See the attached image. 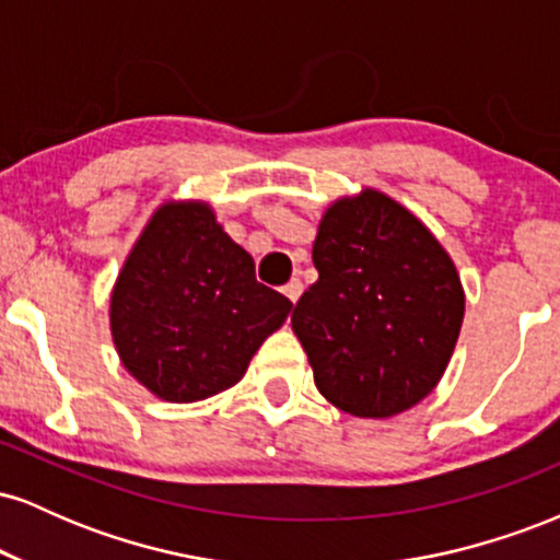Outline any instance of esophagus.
<instances>
[{
	"label": "esophagus",
	"mask_w": 560,
	"mask_h": 560,
	"mask_svg": "<svg viewBox=\"0 0 560 560\" xmlns=\"http://www.w3.org/2000/svg\"><path fill=\"white\" fill-rule=\"evenodd\" d=\"M281 292H284L292 302H298L300 294H302V281L300 279H292V281H289V284H284V289H281Z\"/></svg>",
	"instance_id": "obj_1"
}]
</instances>
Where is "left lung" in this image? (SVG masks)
<instances>
[{"label":"left lung","instance_id":"8db88e82","mask_svg":"<svg viewBox=\"0 0 560 560\" xmlns=\"http://www.w3.org/2000/svg\"><path fill=\"white\" fill-rule=\"evenodd\" d=\"M313 262L318 281L292 329L320 395L361 419L413 408L445 374L464 324L450 255L402 205L365 189L326 210Z\"/></svg>","mask_w":560,"mask_h":560}]
</instances>
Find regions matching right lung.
Returning a JSON list of instances; mask_svg holds the SVG:
<instances>
[{
    "label": "right lung",
    "instance_id": "obj_1",
    "mask_svg": "<svg viewBox=\"0 0 560 560\" xmlns=\"http://www.w3.org/2000/svg\"><path fill=\"white\" fill-rule=\"evenodd\" d=\"M292 302L255 279V262L202 202L163 205L115 281L120 361L147 389L195 402L234 387Z\"/></svg>",
    "mask_w": 560,
    "mask_h": 560
}]
</instances>
